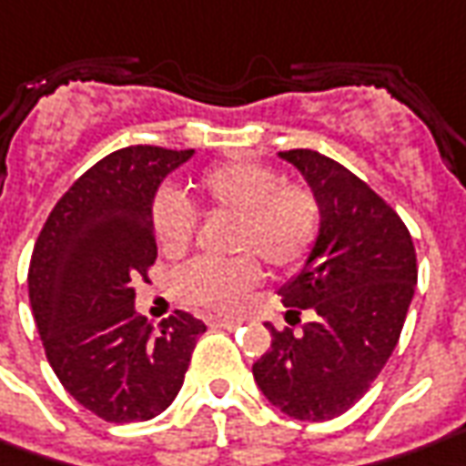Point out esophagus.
<instances>
[{"label":"esophagus","mask_w":466,"mask_h":466,"mask_svg":"<svg viewBox=\"0 0 466 466\" xmlns=\"http://www.w3.org/2000/svg\"><path fill=\"white\" fill-rule=\"evenodd\" d=\"M208 326H217V329H227V331H232V329L239 326V321H237V319H224V316H211V319H208Z\"/></svg>","instance_id":"esophagus-1"}]
</instances>
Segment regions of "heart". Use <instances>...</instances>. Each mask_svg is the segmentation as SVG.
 I'll use <instances>...</instances> for the list:
<instances>
[{"label":"heart","instance_id":"b5f03b06","mask_svg":"<svg viewBox=\"0 0 466 466\" xmlns=\"http://www.w3.org/2000/svg\"><path fill=\"white\" fill-rule=\"evenodd\" d=\"M196 193L208 211L234 214L232 259H198L176 275V293L186 303L214 311H232L262 278V258L275 273L296 270L311 255L321 211L309 186L283 180L275 167L258 160H224L201 170ZM150 224L157 247L180 258L198 229V211L176 188L155 196Z\"/></svg>","mask_w":466,"mask_h":466}]
</instances>
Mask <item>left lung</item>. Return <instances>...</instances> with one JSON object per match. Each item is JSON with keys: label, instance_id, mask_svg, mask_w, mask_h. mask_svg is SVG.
Returning <instances> with one entry per match:
<instances>
[{"label": "left lung", "instance_id": "1", "mask_svg": "<svg viewBox=\"0 0 466 466\" xmlns=\"http://www.w3.org/2000/svg\"><path fill=\"white\" fill-rule=\"evenodd\" d=\"M321 211L311 255L280 296L300 321L252 365L265 398L299 420H331L370 390L400 339L419 280L403 219L352 170L316 150H286Z\"/></svg>", "mask_w": 466, "mask_h": 466}]
</instances>
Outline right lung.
Wrapping results in <instances>:
<instances>
[{
	"label": "right lung",
	"mask_w": 466,
	"mask_h": 466,
	"mask_svg": "<svg viewBox=\"0 0 466 466\" xmlns=\"http://www.w3.org/2000/svg\"><path fill=\"white\" fill-rule=\"evenodd\" d=\"M193 150L132 145L101 157L53 207L30 259V306L60 385L109 423L160 416L207 331L176 311L155 329L135 283L157 258L150 208L160 180Z\"/></svg>",
	"instance_id": "add662e5"
}]
</instances>
